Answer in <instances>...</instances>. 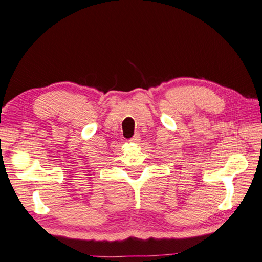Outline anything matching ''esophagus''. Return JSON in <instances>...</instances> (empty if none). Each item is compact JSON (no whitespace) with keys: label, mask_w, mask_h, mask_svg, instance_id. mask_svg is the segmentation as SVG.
Here are the masks:
<instances>
[{"label":"esophagus","mask_w":262,"mask_h":262,"mask_svg":"<svg viewBox=\"0 0 262 262\" xmlns=\"http://www.w3.org/2000/svg\"><path fill=\"white\" fill-rule=\"evenodd\" d=\"M140 140H141V136H140V134H137V133L132 137V139H129V141L133 142V143H137V142H140Z\"/></svg>","instance_id":"1"}]
</instances>
